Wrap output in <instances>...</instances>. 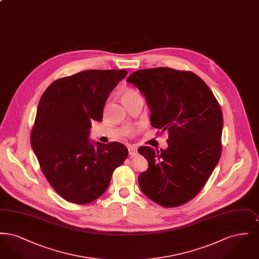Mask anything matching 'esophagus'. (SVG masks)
<instances>
[{"label": "esophagus", "mask_w": 259, "mask_h": 259, "mask_svg": "<svg viewBox=\"0 0 259 259\" xmlns=\"http://www.w3.org/2000/svg\"><path fill=\"white\" fill-rule=\"evenodd\" d=\"M128 151H129V155L131 157H134V156L138 155V150H137V148H135V147H130L128 148Z\"/></svg>", "instance_id": "obj_1"}]
</instances>
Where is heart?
<instances>
[{
    "label": "heart",
    "mask_w": 259,
    "mask_h": 259,
    "mask_svg": "<svg viewBox=\"0 0 259 259\" xmlns=\"http://www.w3.org/2000/svg\"><path fill=\"white\" fill-rule=\"evenodd\" d=\"M138 96H140L136 91L134 90H131V89H127V90H125L123 93H122V101H123L124 104L125 103H127L128 101H130V100H132V99L136 98V97H138Z\"/></svg>",
    "instance_id": "b5f03b06"
}]
</instances>
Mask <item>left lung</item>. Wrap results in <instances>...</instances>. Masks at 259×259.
Here are the masks:
<instances>
[{"instance_id":"obj_1","label":"left lung","mask_w":259,"mask_h":259,"mask_svg":"<svg viewBox=\"0 0 259 259\" xmlns=\"http://www.w3.org/2000/svg\"><path fill=\"white\" fill-rule=\"evenodd\" d=\"M145 96L151 126L168 133V148L141 147L148 169L139 176L144 194L163 207L195 197L222 155L221 107L209 87L191 72L139 70L126 79Z\"/></svg>"}]
</instances>
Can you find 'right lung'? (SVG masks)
Returning <instances> with one entry per match:
<instances>
[{"label": "right lung", "instance_id": "add662e5", "mask_svg": "<svg viewBox=\"0 0 259 259\" xmlns=\"http://www.w3.org/2000/svg\"><path fill=\"white\" fill-rule=\"evenodd\" d=\"M126 75L82 71L52 82L39 100L31 147L49 183L69 202L83 205L104 194L128 156L120 143L89 140L91 122L102 121L107 99Z\"/></svg>", "mask_w": 259, "mask_h": 259}]
</instances>
